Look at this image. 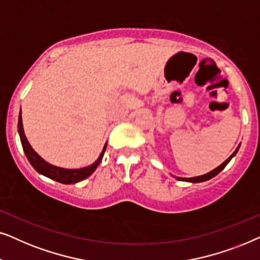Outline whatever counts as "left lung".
Listing matches in <instances>:
<instances>
[{
  "instance_id": "1",
  "label": "left lung",
  "mask_w": 260,
  "mask_h": 260,
  "mask_svg": "<svg viewBox=\"0 0 260 260\" xmlns=\"http://www.w3.org/2000/svg\"><path fill=\"white\" fill-rule=\"evenodd\" d=\"M239 147H240V145H239V146L237 147V150H235L233 153H232L230 157H228L226 160H224L222 164H221L220 166H217L216 169H214L213 171H210V172H208V174H206V175H202V176H197V177H191V178H183V177H176L178 179V181H184V182H191V183H200V182H205V181H208V179H210V178H213V177H215V176L219 174V172H221L223 170L224 168H226V165L228 164V162L231 161V159L234 157L235 154H237V152H238V150H239Z\"/></svg>"
}]
</instances>
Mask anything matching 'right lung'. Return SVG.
I'll return each instance as SVG.
<instances>
[{
	"instance_id": "add662e5",
	"label": "right lung",
	"mask_w": 260,
	"mask_h": 260,
	"mask_svg": "<svg viewBox=\"0 0 260 260\" xmlns=\"http://www.w3.org/2000/svg\"><path fill=\"white\" fill-rule=\"evenodd\" d=\"M17 129H19L22 148H23V151H25V154H26L27 159H28V161L30 162V165H32L33 168L36 169V171L39 172V174L46 176V177L53 179V181H55V182L63 183V184H72V183L81 182V181H83V179L88 178L89 176L96 170V168L100 165V162H101V160H102L103 154H105V151L107 147V144H106L101 152V154H100L98 160H96L94 164L85 166V168H82V169H63V168H58V166L52 165V164H50V162H47L46 160H44V159L33 150L32 146H30L28 143V140H27L25 132H23L21 112H20V115H19Z\"/></svg>"
}]
</instances>
